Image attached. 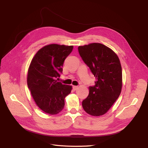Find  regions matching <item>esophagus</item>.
<instances>
[{"label":"esophagus","instance_id":"1","mask_svg":"<svg viewBox=\"0 0 148 148\" xmlns=\"http://www.w3.org/2000/svg\"><path fill=\"white\" fill-rule=\"evenodd\" d=\"M78 86H73V90H77V89H78Z\"/></svg>","mask_w":148,"mask_h":148}]
</instances>
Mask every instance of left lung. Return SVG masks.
I'll return each mask as SVG.
<instances>
[{"instance_id":"1","label":"left lung","mask_w":148,"mask_h":148,"mask_svg":"<svg viewBox=\"0 0 148 148\" xmlns=\"http://www.w3.org/2000/svg\"><path fill=\"white\" fill-rule=\"evenodd\" d=\"M82 60L96 78L89 87V95L82 102L86 112L93 116L106 114L119 97L122 86V71L116 53L100 43L78 47Z\"/></svg>"}]
</instances>
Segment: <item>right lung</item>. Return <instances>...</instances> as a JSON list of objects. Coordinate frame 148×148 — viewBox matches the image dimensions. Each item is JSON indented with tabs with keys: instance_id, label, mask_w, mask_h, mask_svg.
Returning <instances> with one entry per match:
<instances>
[{
	"instance_id": "1",
	"label": "right lung",
	"mask_w": 148,
	"mask_h": 148,
	"mask_svg": "<svg viewBox=\"0 0 148 148\" xmlns=\"http://www.w3.org/2000/svg\"><path fill=\"white\" fill-rule=\"evenodd\" d=\"M72 46L50 44L38 51L31 61L27 84L36 104L44 112L55 115L65 106V97L71 86L57 81L63 71L64 62Z\"/></svg>"
}]
</instances>
